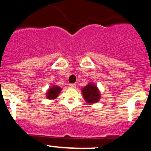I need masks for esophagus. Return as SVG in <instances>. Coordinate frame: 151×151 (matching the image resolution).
Listing matches in <instances>:
<instances>
[{"label": "esophagus", "mask_w": 151, "mask_h": 151, "mask_svg": "<svg viewBox=\"0 0 151 151\" xmlns=\"http://www.w3.org/2000/svg\"><path fill=\"white\" fill-rule=\"evenodd\" d=\"M69 87H70V88H75L76 84H69Z\"/></svg>", "instance_id": "1"}]
</instances>
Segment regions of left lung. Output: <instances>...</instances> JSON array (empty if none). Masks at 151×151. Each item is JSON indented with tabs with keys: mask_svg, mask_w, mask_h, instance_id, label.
<instances>
[{
	"mask_svg": "<svg viewBox=\"0 0 151 151\" xmlns=\"http://www.w3.org/2000/svg\"><path fill=\"white\" fill-rule=\"evenodd\" d=\"M84 100L89 104H94L100 100V91L94 83H88L82 89Z\"/></svg>",
	"mask_w": 151,
	"mask_h": 151,
	"instance_id": "8db88e82",
	"label": "left lung"
}]
</instances>
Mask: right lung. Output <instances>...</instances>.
<instances>
[{"label": "right lung", "instance_id": "add662e5", "mask_svg": "<svg viewBox=\"0 0 151 151\" xmlns=\"http://www.w3.org/2000/svg\"><path fill=\"white\" fill-rule=\"evenodd\" d=\"M61 91H62V88L57 85H54L52 87H50L49 89H48L47 92H46V97L49 100H54L59 96Z\"/></svg>", "mask_w": 151, "mask_h": 151}]
</instances>
